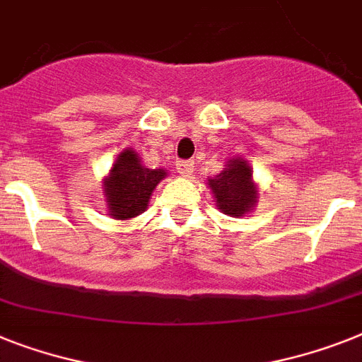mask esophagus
Masks as SVG:
<instances>
[{
  "instance_id": "1",
  "label": "esophagus",
  "mask_w": 362,
  "mask_h": 362,
  "mask_svg": "<svg viewBox=\"0 0 362 362\" xmlns=\"http://www.w3.org/2000/svg\"><path fill=\"white\" fill-rule=\"evenodd\" d=\"M175 166H177V172L183 175V177H190V175H192V172H194L192 160H177V164H175Z\"/></svg>"
}]
</instances>
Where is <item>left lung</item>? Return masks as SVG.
Segmentation results:
<instances>
[{
  "instance_id": "left-lung-1",
  "label": "left lung",
  "mask_w": 362,
  "mask_h": 362,
  "mask_svg": "<svg viewBox=\"0 0 362 362\" xmlns=\"http://www.w3.org/2000/svg\"><path fill=\"white\" fill-rule=\"evenodd\" d=\"M209 187L213 190L216 205L223 214L242 216L257 202L255 185L252 183V168L246 160L231 159L228 168L214 179H209Z\"/></svg>"
}]
</instances>
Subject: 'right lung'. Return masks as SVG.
<instances>
[{"label": "right lung", "mask_w": 362, "mask_h": 362, "mask_svg": "<svg viewBox=\"0 0 362 362\" xmlns=\"http://www.w3.org/2000/svg\"><path fill=\"white\" fill-rule=\"evenodd\" d=\"M164 175V170L144 168L133 149H125L124 153L118 155L105 181L110 216L127 220L144 213L149 196Z\"/></svg>", "instance_id": "1"}]
</instances>
